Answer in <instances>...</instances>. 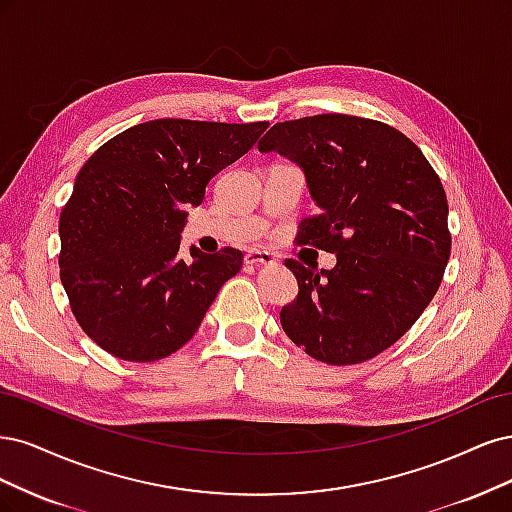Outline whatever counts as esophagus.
<instances>
[{"label":"esophagus","mask_w":512,"mask_h":512,"mask_svg":"<svg viewBox=\"0 0 512 512\" xmlns=\"http://www.w3.org/2000/svg\"><path fill=\"white\" fill-rule=\"evenodd\" d=\"M244 263L246 266H274L276 257L268 251H249L244 255Z\"/></svg>","instance_id":"esophagus-1"}]
</instances>
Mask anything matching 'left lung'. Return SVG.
Returning <instances> with one entry per match:
<instances>
[{
  "label": "left lung",
  "mask_w": 512,
  "mask_h": 512,
  "mask_svg": "<svg viewBox=\"0 0 512 512\" xmlns=\"http://www.w3.org/2000/svg\"><path fill=\"white\" fill-rule=\"evenodd\" d=\"M257 148L304 170L319 212L295 242L336 253L332 270L285 261L300 289L280 310L285 334L332 366L383 353L432 302L451 255L438 174L402 131L351 114L276 123Z\"/></svg>",
  "instance_id": "left-lung-1"
}]
</instances>
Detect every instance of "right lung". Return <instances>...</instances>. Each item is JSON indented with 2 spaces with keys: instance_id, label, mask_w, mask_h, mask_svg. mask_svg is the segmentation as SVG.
<instances>
[{
  "instance_id": "obj_1",
  "label": "right lung",
  "mask_w": 512,
  "mask_h": 512,
  "mask_svg": "<svg viewBox=\"0 0 512 512\" xmlns=\"http://www.w3.org/2000/svg\"><path fill=\"white\" fill-rule=\"evenodd\" d=\"M259 123L157 119L114 136L80 168L61 210V283L85 334L125 361L176 353L200 327L242 251L178 257L187 208L249 153Z\"/></svg>"
}]
</instances>
